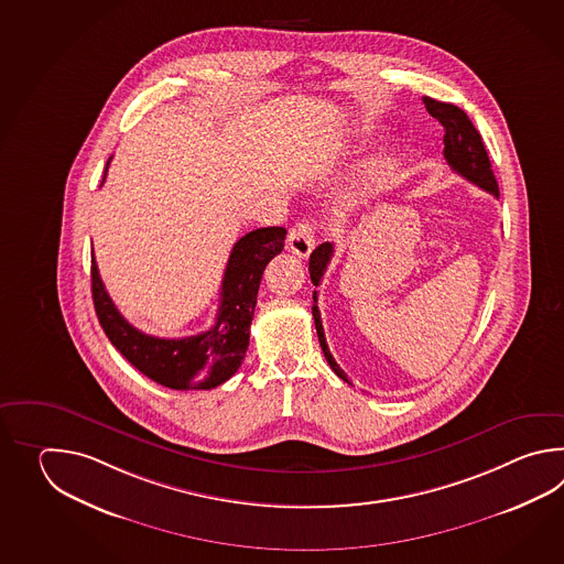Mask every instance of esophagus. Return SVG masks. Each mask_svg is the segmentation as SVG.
I'll return each instance as SVG.
<instances>
[{
  "label": "esophagus",
  "mask_w": 564,
  "mask_h": 564,
  "mask_svg": "<svg viewBox=\"0 0 564 564\" xmlns=\"http://www.w3.org/2000/svg\"><path fill=\"white\" fill-rule=\"evenodd\" d=\"M314 243H316V228L311 221H299L288 234L290 252L296 253L299 258H308Z\"/></svg>",
  "instance_id": "obj_1"
}]
</instances>
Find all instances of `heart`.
Returning a JSON list of instances; mask_svg holds the SVG:
<instances>
[{
    "label": "heart",
    "mask_w": 564,
    "mask_h": 564,
    "mask_svg": "<svg viewBox=\"0 0 564 564\" xmlns=\"http://www.w3.org/2000/svg\"><path fill=\"white\" fill-rule=\"evenodd\" d=\"M369 131H371V127L367 122H357V127H355L357 134H367Z\"/></svg>",
    "instance_id": "obj_1"
}]
</instances>
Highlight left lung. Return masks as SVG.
I'll return each instance as SVG.
<instances>
[{"mask_svg":"<svg viewBox=\"0 0 564 564\" xmlns=\"http://www.w3.org/2000/svg\"><path fill=\"white\" fill-rule=\"evenodd\" d=\"M423 105L427 108V112L432 115L433 119L440 120L442 127L445 129L444 134V156L447 161V165L454 169L456 173H459L464 180H468L469 183L478 185L479 189L491 193L494 197L500 195L498 189V181L494 177V171H491L490 159L486 153V147L484 141L479 137V132L476 131L474 122L469 120L468 115L456 107V105H449V102H440L435 98L425 96L423 98ZM333 243L330 241H324L321 243L314 252L311 253V262H308V272H311V280L314 286H321V280H323L324 272H326V265L333 258ZM314 304H312V316H314V324H316V335L321 340V347H323L324 357L328 360L330 369L343 379L348 381L345 371L336 365V360L333 359L328 345H326V338H324L323 321H321V311L316 306V290L312 294Z\"/></svg>","mask_w":564,"mask_h":564,"instance_id":"8db88e82","label":"left lung"}]
</instances>
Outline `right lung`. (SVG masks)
I'll return each instance as SVG.
<instances>
[{
  "label": "right lung",
  "mask_w": 564,
  "mask_h": 564,
  "mask_svg": "<svg viewBox=\"0 0 564 564\" xmlns=\"http://www.w3.org/2000/svg\"><path fill=\"white\" fill-rule=\"evenodd\" d=\"M284 240L286 229L260 228L236 241L221 280L216 324L205 333L183 338L144 335L127 323L108 296L93 256L90 278L98 323L120 355L151 381L177 391L214 389L240 369L250 345L260 280L268 262L284 250Z\"/></svg>",
  "instance_id": "obj_1"
}]
</instances>
